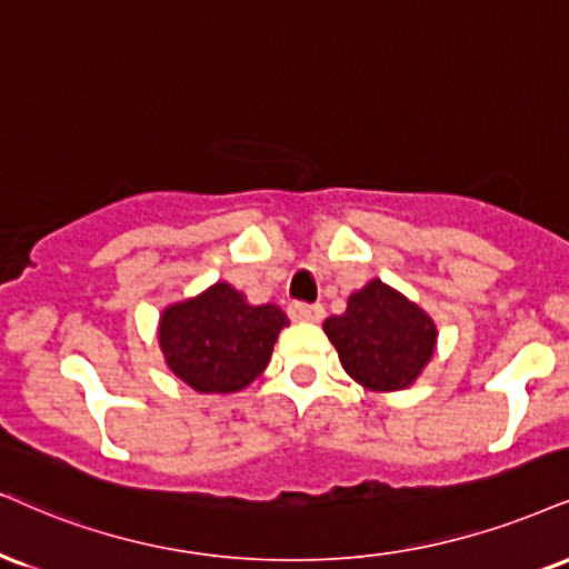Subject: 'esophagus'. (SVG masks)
Listing matches in <instances>:
<instances>
[{
	"instance_id": "34e87169",
	"label": "esophagus",
	"mask_w": 569,
	"mask_h": 569,
	"mask_svg": "<svg viewBox=\"0 0 569 569\" xmlns=\"http://www.w3.org/2000/svg\"><path fill=\"white\" fill-rule=\"evenodd\" d=\"M292 321H321L325 319V308L321 306H308V303H292L287 308Z\"/></svg>"
}]
</instances>
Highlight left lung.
Returning a JSON list of instances; mask_svg holds the SVG:
<instances>
[{"label":"left lung","instance_id":"1","mask_svg":"<svg viewBox=\"0 0 569 569\" xmlns=\"http://www.w3.org/2000/svg\"><path fill=\"white\" fill-rule=\"evenodd\" d=\"M325 332L348 377L371 392L411 388L438 348L430 313L382 279L350 292L346 313L329 317Z\"/></svg>","mask_w":569,"mask_h":569}]
</instances>
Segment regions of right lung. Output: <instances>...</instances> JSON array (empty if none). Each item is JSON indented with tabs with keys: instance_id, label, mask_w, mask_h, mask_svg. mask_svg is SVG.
<instances>
[{
	"instance_id": "right-lung-1",
	"label": "right lung",
	"mask_w": 569,
	"mask_h": 569,
	"mask_svg": "<svg viewBox=\"0 0 569 569\" xmlns=\"http://www.w3.org/2000/svg\"><path fill=\"white\" fill-rule=\"evenodd\" d=\"M290 327L279 306H252L229 282L163 308L158 346L166 367L198 392H240L269 367L273 342Z\"/></svg>"
}]
</instances>
